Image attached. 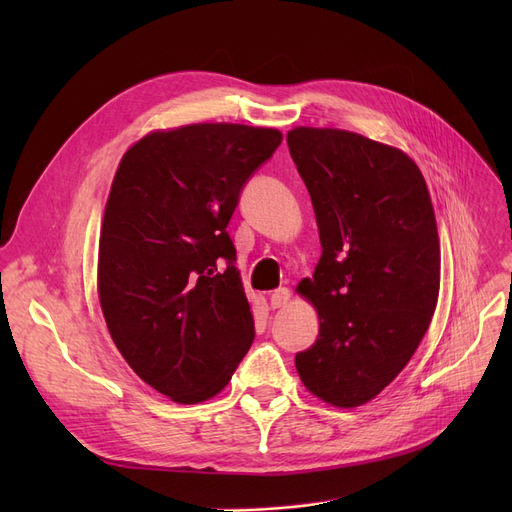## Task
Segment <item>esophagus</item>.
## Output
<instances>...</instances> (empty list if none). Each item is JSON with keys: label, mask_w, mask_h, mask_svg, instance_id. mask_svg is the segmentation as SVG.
I'll return each instance as SVG.
<instances>
[{"label": "esophagus", "mask_w": 512, "mask_h": 512, "mask_svg": "<svg viewBox=\"0 0 512 512\" xmlns=\"http://www.w3.org/2000/svg\"><path fill=\"white\" fill-rule=\"evenodd\" d=\"M290 290L288 288H278V290H274L272 292V297H270V305L274 307V309H280V307H284L288 301H290Z\"/></svg>", "instance_id": "34e87169"}]
</instances>
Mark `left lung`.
<instances>
[{"label":"left lung","mask_w":512,"mask_h":512,"mask_svg":"<svg viewBox=\"0 0 512 512\" xmlns=\"http://www.w3.org/2000/svg\"><path fill=\"white\" fill-rule=\"evenodd\" d=\"M286 141L321 240L313 278L297 286L317 311L319 336L294 365L319 400L361 407L405 369L436 311L432 197L405 151L363 134L297 126Z\"/></svg>","instance_id":"left-lung-1"}]
</instances>
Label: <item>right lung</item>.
I'll return each mask as SVG.
<instances>
[{"label": "right lung", "instance_id": "right-lung-1", "mask_svg": "<svg viewBox=\"0 0 512 512\" xmlns=\"http://www.w3.org/2000/svg\"><path fill=\"white\" fill-rule=\"evenodd\" d=\"M276 128L153 130L120 159L99 236L107 330L139 378L180 405L220 394L255 338L226 226Z\"/></svg>", "mask_w": 512, "mask_h": 512}]
</instances>
